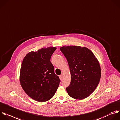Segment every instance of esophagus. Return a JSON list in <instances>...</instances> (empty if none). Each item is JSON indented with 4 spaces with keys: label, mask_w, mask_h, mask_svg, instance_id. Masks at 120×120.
Returning <instances> with one entry per match:
<instances>
[{
    "label": "esophagus",
    "mask_w": 120,
    "mask_h": 120,
    "mask_svg": "<svg viewBox=\"0 0 120 120\" xmlns=\"http://www.w3.org/2000/svg\"><path fill=\"white\" fill-rule=\"evenodd\" d=\"M59 78H60V80H62V75H60L59 76Z\"/></svg>",
    "instance_id": "1"
}]
</instances>
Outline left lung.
<instances>
[{
  "instance_id": "8db88e82",
  "label": "left lung",
  "mask_w": 120,
  "mask_h": 120,
  "mask_svg": "<svg viewBox=\"0 0 120 120\" xmlns=\"http://www.w3.org/2000/svg\"><path fill=\"white\" fill-rule=\"evenodd\" d=\"M71 73V81L66 90L69 96L83 99L96 89L101 78V68L97 59L87 48L80 46L61 47Z\"/></svg>"
}]
</instances>
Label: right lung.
Instances as JSON below:
<instances>
[{
	"instance_id": "1",
	"label": "right lung",
	"mask_w": 120,
	"mask_h": 120,
	"mask_svg": "<svg viewBox=\"0 0 120 120\" xmlns=\"http://www.w3.org/2000/svg\"><path fill=\"white\" fill-rule=\"evenodd\" d=\"M55 47L31 52L24 58L20 69V81L25 92L35 101L43 102L54 95L60 80L54 73L50 60Z\"/></svg>"
}]
</instances>
